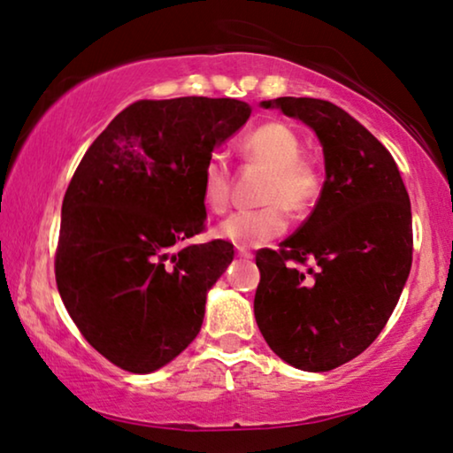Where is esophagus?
<instances>
[{
  "label": "esophagus",
  "mask_w": 453,
  "mask_h": 453,
  "mask_svg": "<svg viewBox=\"0 0 453 453\" xmlns=\"http://www.w3.org/2000/svg\"><path fill=\"white\" fill-rule=\"evenodd\" d=\"M237 256L243 257V259H251L253 253L250 250H245V247H237Z\"/></svg>",
  "instance_id": "obj_1"
}]
</instances>
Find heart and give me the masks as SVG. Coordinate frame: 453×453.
Masks as SVG:
<instances>
[{
	"label": "heart",
	"instance_id": "heart-1",
	"mask_svg": "<svg viewBox=\"0 0 453 453\" xmlns=\"http://www.w3.org/2000/svg\"><path fill=\"white\" fill-rule=\"evenodd\" d=\"M247 165L265 169L259 188L257 210L233 214L216 228L220 239L237 247H259L270 243L288 228V212L303 214L319 196L321 179L315 166L301 157L303 144L293 127L268 121L250 132L241 142ZM231 166L225 154L212 152L202 166V200L214 214L231 206Z\"/></svg>",
	"mask_w": 453,
	"mask_h": 453
}]
</instances>
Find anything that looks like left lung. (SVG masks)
I'll return each instance as SVG.
<instances>
[{
	"label": "left lung",
	"instance_id": "obj_1",
	"mask_svg": "<svg viewBox=\"0 0 453 453\" xmlns=\"http://www.w3.org/2000/svg\"><path fill=\"white\" fill-rule=\"evenodd\" d=\"M318 134L326 181L309 219L257 251L253 311L265 342L303 371L361 355L388 324L412 265V212L398 165L355 117L321 98L262 101Z\"/></svg>",
	"mask_w": 453,
	"mask_h": 453
}]
</instances>
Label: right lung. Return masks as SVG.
<instances>
[{
    "instance_id": "add662e5",
    "label": "right lung",
    "mask_w": 453,
    "mask_h": 453,
    "mask_svg": "<svg viewBox=\"0 0 453 453\" xmlns=\"http://www.w3.org/2000/svg\"><path fill=\"white\" fill-rule=\"evenodd\" d=\"M234 98L181 96L123 109L80 160L55 253L61 301L92 349L132 373L171 363L200 332L228 241L206 226L202 166L250 119Z\"/></svg>"
}]
</instances>
